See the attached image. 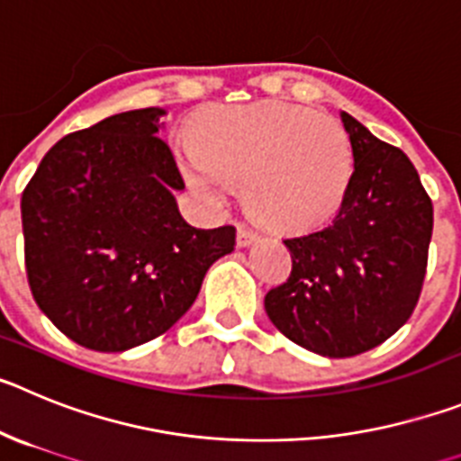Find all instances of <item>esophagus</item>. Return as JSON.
I'll use <instances>...</instances> for the list:
<instances>
[{"label": "esophagus", "mask_w": 461, "mask_h": 461, "mask_svg": "<svg viewBox=\"0 0 461 461\" xmlns=\"http://www.w3.org/2000/svg\"><path fill=\"white\" fill-rule=\"evenodd\" d=\"M257 239H259V234L246 225H240L239 231H236V243H239V248H250Z\"/></svg>", "instance_id": "esophagus-1"}]
</instances>
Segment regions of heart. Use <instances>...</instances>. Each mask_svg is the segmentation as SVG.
I'll return each mask as SVG.
<instances>
[{"instance_id": "b5f03b06", "label": "heart", "mask_w": 461, "mask_h": 461, "mask_svg": "<svg viewBox=\"0 0 461 461\" xmlns=\"http://www.w3.org/2000/svg\"><path fill=\"white\" fill-rule=\"evenodd\" d=\"M181 167L188 184L213 202H225L234 184L246 181V200L261 221L305 230L342 204L354 158L333 117L261 101L209 107L194 140L184 142Z\"/></svg>"}]
</instances>
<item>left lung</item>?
I'll return each mask as SVG.
<instances>
[{
    "instance_id": "obj_1",
    "label": "left lung",
    "mask_w": 461,
    "mask_h": 461,
    "mask_svg": "<svg viewBox=\"0 0 461 461\" xmlns=\"http://www.w3.org/2000/svg\"><path fill=\"white\" fill-rule=\"evenodd\" d=\"M354 174L329 225L285 239L292 276L264 298L268 319L303 349L347 358L402 329L420 296L434 209L406 153L339 112Z\"/></svg>"
}]
</instances>
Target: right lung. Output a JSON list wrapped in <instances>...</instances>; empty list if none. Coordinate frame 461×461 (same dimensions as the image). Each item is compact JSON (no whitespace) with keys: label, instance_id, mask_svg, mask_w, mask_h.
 <instances>
[{"label":"right lung","instance_id":"obj_1","mask_svg":"<svg viewBox=\"0 0 461 461\" xmlns=\"http://www.w3.org/2000/svg\"><path fill=\"white\" fill-rule=\"evenodd\" d=\"M163 107L122 112L50 149L23 193L24 267L57 329L94 351L158 338L236 246L231 225L184 221L179 167L158 138Z\"/></svg>","mask_w":461,"mask_h":461}]
</instances>
